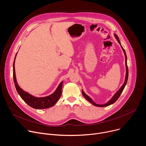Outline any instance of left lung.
Masks as SVG:
<instances>
[{"instance_id":"obj_1","label":"left lung","mask_w":146,"mask_h":146,"mask_svg":"<svg viewBox=\"0 0 146 146\" xmlns=\"http://www.w3.org/2000/svg\"><path fill=\"white\" fill-rule=\"evenodd\" d=\"M115 35V38H117L118 42L119 43V44L121 45V43H120V41H119V38L117 36V35ZM121 48L124 52V54H125V65H126V76H125V82L123 83V84L122 85V86L121 87V88L115 93V94L113 96V97L111 99V100L110 101H109L107 103H105L104 104V105H98V104L95 103L87 95H86L84 91H82V95L84 96V97L89 102H90L91 103H92V105H94V106H98V107H105V106H109L110 105H111V104L114 103L115 102L117 101V100L119 98V96L121 95L122 92L123 91L125 87V85L127 84V81H128V66H127V55H126V52H125V50L123 48V47H122V46L121 45Z\"/></svg>"}]
</instances>
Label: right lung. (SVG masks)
<instances>
[{
	"label": "right lung",
	"instance_id": "right-lung-1",
	"mask_svg": "<svg viewBox=\"0 0 146 146\" xmlns=\"http://www.w3.org/2000/svg\"><path fill=\"white\" fill-rule=\"evenodd\" d=\"M17 55V54H16ZM16 57V55H15ZM15 59L13 63V79L15 88L17 90V92L20 95L21 98L27 104L32 107V108L36 109H44L52 107L57 102V101L60 98L62 94V83L61 82L60 84L58 87L56 91L51 95L48 96L43 97V98H37L35 97L28 92H25L21 88L17 82L16 77H15V68H14V63H15Z\"/></svg>",
	"mask_w": 146,
	"mask_h": 146
}]
</instances>
